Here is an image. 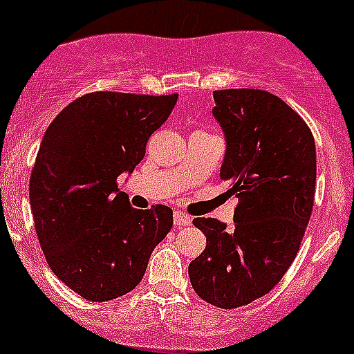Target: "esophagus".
<instances>
[{"label": "esophagus", "instance_id": "34e87169", "mask_svg": "<svg viewBox=\"0 0 354 354\" xmlns=\"http://www.w3.org/2000/svg\"><path fill=\"white\" fill-rule=\"evenodd\" d=\"M174 223L177 225V227H186V225H192V216L184 214V212H180V211H175Z\"/></svg>", "mask_w": 354, "mask_h": 354}]
</instances>
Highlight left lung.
Instances as JSON below:
<instances>
[{
	"instance_id": "8db88e82",
	"label": "left lung",
	"mask_w": 354,
	"mask_h": 354,
	"mask_svg": "<svg viewBox=\"0 0 354 354\" xmlns=\"http://www.w3.org/2000/svg\"><path fill=\"white\" fill-rule=\"evenodd\" d=\"M214 102L227 142L220 177L239 204L232 228L193 220L207 245L187 273L204 301L237 308L270 292L298 255L314 207L315 142L305 120L266 90H216Z\"/></svg>"
}]
</instances>
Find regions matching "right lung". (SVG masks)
<instances>
[{"mask_svg":"<svg viewBox=\"0 0 354 354\" xmlns=\"http://www.w3.org/2000/svg\"><path fill=\"white\" fill-rule=\"evenodd\" d=\"M177 97L86 93L44 134L30 177L31 212L49 268L81 298L109 301L133 290L170 232L174 211L131 207L117 179L142 161Z\"/></svg>","mask_w":354,"mask_h":354,"instance_id":"add662e5","label":"right lung"}]
</instances>
